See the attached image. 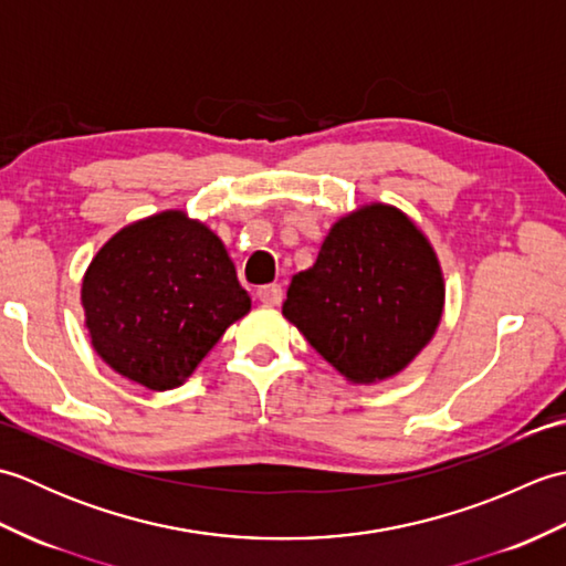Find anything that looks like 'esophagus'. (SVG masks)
Masks as SVG:
<instances>
[{"label": "esophagus", "instance_id": "obj_1", "mask_svg": "<svg viewBox=\"0 0 566 566\" xmlns=\"http://www.w3.org/2000/svg\"><path fill=\"white\" fill-rule=\"evenodd\" d=\"M258 298L264 306H280L282 304V286L280 284H264L258 290Z\"/></svg>", "mask_w": 566, "mask_h": 566}]
</instances>
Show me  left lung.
<instances>
[{
	"instance_id": "8db88e82",
	"label": "left lung",
	"mask_w": 566,
	"mask_h": 566,
	"mask_svg": "<svg viewBox=\"0 0 566 566\" xmlns=\"http://www.w3.org/2000/svg\"><path fill=\"white\" fill-rule=\"evenodd\" d=\"M444 280L408 216L365 203L331 226L314 268L296 272L282 314L353 384L396 377L436 335Z\"/></svg>"
}]
</instances>
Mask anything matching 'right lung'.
Listing matches in <instances>:
<instances>
[{
	"mask_svg": "<svg viewBox=\"0 0 566 566\" xmlns=\"http://www.w3.org/2000/svg\"><path fill=\"white\" fill-rule=\"evenodd\" d=\"M92 347L153 391L185 384L226 328L250 311L223 240L185 211L122 228L82 276Z\"/></svg>",
	"mask_w": 566,
	"mask_h": 566,
	"instance_id": "right-lung-1",
	"label": "right lung"
}]
</instances>
